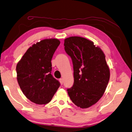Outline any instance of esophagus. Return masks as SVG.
Wrapping results in <instances>:
<instances>
[{
  "label": "esophagus",
  "instance_id": "34e87169",
  "mask_svg": "<svg viewBox=\"0 0 132 132\" xmlns=\"http://www.w3.org/2000/svg\"><path fill=\"white\" fill-rule=\"evenodd\" d=\"M60 82L61 85H62L63 83V78H61V79H60Z\"/></svg>",
  "mask_w": 132,
  "mask_h": 132
}]
</instances>
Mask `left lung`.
Instances as JSON below:
<instances>
[{"label": "left lung", "mask_w": 132, "mask_h": 132, "mask_svg": "<svg viewBox=\"0 0 132 132\" xmlns=\"http://www.w3.org/2000/svg\"><path fill=\"white\" fill-rule=\"evenodd\" d=\"M64 46L74 68V85L68 95L78 107L88 108L100 100L108 85L110 70L105 55L93 41L79 36L64 39Z\"/></svg>", "instance_id": "left-lung-1"}]
</instances>
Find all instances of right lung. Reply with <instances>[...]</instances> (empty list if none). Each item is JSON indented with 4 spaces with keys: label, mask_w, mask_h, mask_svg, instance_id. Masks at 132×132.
I'll list each match as a JSON object with an SVG mask.
<instances>
[{
    "label": "right lung",
    "mask_w": 132,
    "mask_h": 132,
    "mask_svg": "<svg viewBox=\"0 0 132 132\" xmlns=\"http://www.w3.org/2000/svg\"><path fill=\"white\" fill-rule=\"evenodd\" d=\"M60 44L57 38L38 42L29 47L17 64L20 87L28 99L37 104L49 103L60 87L51 74V61Z\"/></svg>",
    "instance_id": "right-lung-1"
}]
</instances>
